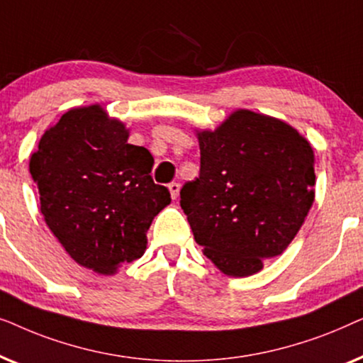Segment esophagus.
<instances>
[{
	"label": "esophagus",
	"mask_w": 363,
	"mask_h": 363,
	"mask_svg": "<svg viewBox=\"0 0 363 363\" xmlns=\"http://www.w3.org/2000/svg\"><path fill=\"white\" fill-rule=\"evenodd\" d=\"M168 190H170V195H172L173 200H177L178 193H180V183H177V182L170 183V185H168Z\"/></svg>",
	"instance_id": "esophagus-1"
}]
</instances>
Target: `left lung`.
<instances>
[{
  "mask_svg": "<svg viewBox=\"0 0 363 363\" xmlns=\"http://www.w3.org/2000/svg\"><path fill=\"white\" fill-rule=\"evenodd\" d=\"M196 137L200 177L180 191L195 241L223 274H256L291 245L314 203V150L289 123L247 108Z\"/></svg>",
  "mask_w": 363,
  "mask_h": 363,
  "instance_id": "obj_1",
  "label": "left lung"
}]
</instances>
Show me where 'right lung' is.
Returning <instances> with one entry per match:
<instances>
[{
    "instance_id": "add662e5",
    "label": "right lung",
    "mask_w": 363,
    "mask_h": 363,
    "mask_svg": "<svg viewBox=\"0 0 363 363\" xmlns=\"http://www.w3.org/2000/svg\"><path fill=\"white\" fill-rule=\"evenodd\" d=\"M99 104L49 127L29 160L44 221L77 264L116 274L147 250L153 218L170 191L152 180L153 157Z\"/></svg>"
}]
</instances>
